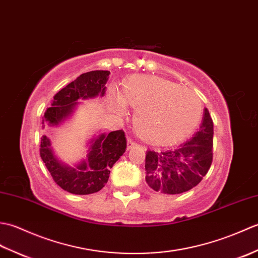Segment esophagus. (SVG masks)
I'll list each match as a JSON object with an SVG mask.
<instances>
[{"mask_svg": "<svg viewBox=\"0 0 258 258\" xmlns=\"http://www.w3.org/2000/svg\"><path fill=\"white\" fill-rule=\"evenodd\" d=\"M135 145H136V144L134 143V142H133L132 140H127V151L132 150Z\"/></svg>", "mask_w": 258, "mask_h": 258, "instance_id": "1", "label": "esophagus"}]
</instances>
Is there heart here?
<instances>
[{
	"label": "heart",
	"instance_id": "obj_1",
	"mask_svg": "<svg viewBox=\"0 0 258 258\" xmlns=\"http://www.w3.org/2000/svg\"><path fill=\"white\" fill-rule=\"evenodd\" d=\"M109 103L118 116L126 115L127 105L135 108L136 133L156 146L175 145L189 138L203 116V103L195 92L158 76H131L120 94L109 95Z\"/></svg>",
	"mask_w": 258,
	"mask_h": 258
}]
</instances>
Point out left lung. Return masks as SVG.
Returning a JSON list of instances; mask_svg holds the SVG:
<instances>
[{"instance_id": "1", "label": "left lung", "mask_w": 258, "mask_h": 258, "mask_svg": "<svg viewBox=\"0 0 258 258\" xmlns=\"http://www.w3.org/2000/svg\"><path fill=\"white\" fill-rule=\"evenodd\" d=\"M213 120L204 108L200 131L176 150L147 151L146 183L163 194H180L199 184L207 174L213 160Z\"/></svg>"}]
</instances>
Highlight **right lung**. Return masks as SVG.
<instances>
[{
  "label": "right lung",
  "instance_id": "obj_1",
  "mask_svg": "<svg viewBox=\"0 0 258 258\" xmlns=\"http://www.w3.org/2000/svg\"><path fill=\"white\" fill-rule=\"evenodd\" d=\"M108 75V71H91L63 87L44 113L42 127L62 125L74 114L80 101L103 97ZM125 150L126 139L122 130L108 134L98 133L87 142L85 158L70 166L56 156L50 138L44 134L41 138L40 155L59 187L72 194L87 195L96 193L105 186L111 173L109 169Z\"/></svg>",
  "mask_w": 258,
  "mask_h": 258
}]
</instances>
